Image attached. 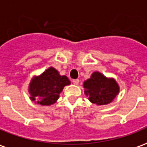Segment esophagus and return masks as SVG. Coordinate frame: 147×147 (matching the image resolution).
Returning <instances> with one entry per match:
<instances>
[{
    "instance_id": "1",
    "label": "esophagus",
    "mask_w": 147,
    "mask_h": 147,
    "mask_svg": "<svg viewBox=\"0 0 147 147\" xmlns=\"http://www.w3.org/2000/svg\"><path fill=\"white\" fill-rule=\"evenodd\" d=\"M73 82H74V85H78L79 84V80L78 79H75L73 81Z\"/></svg>"
}]
</instances>
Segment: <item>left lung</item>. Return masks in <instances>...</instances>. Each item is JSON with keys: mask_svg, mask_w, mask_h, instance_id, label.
Returning <instances> with one entry per match:
<instances>
[{"mask_svg": "<svg viewBox=\"0 0 147 147\" xmlns=\"http://www.w3.org/2000/svg\"><path fill=\"white\" fill-rule=\"evenodd\" d=\"M84 93L91 102L98 106L112 102L119 94L120 88L113 78H106L100 72H94L83 83Z\"/></svg>", "mask_w": 147, "mask_h": 147, "instance_id": "8db88e82", "label": "left lung"}]
</instances>
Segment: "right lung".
Masks as SVG:
<instances>
[{
  "label": "right lung",
  "mask_w": 147,
  "mask_h": 147,
  "mask_svg": "<svg viewBox=\"0 0 147 147\" xmlns=\"http://www.w3.org/2000/svg\"><path fill=\"white\" fill-rule=\"evenodd\" d=\"M70 83L66 76L60 75L56 69L49 67L39 76L32 78L28 89L29 98L41 106H51L59 98L64 87Z\"/></svg>",
  "instance_id": "obj_1"
}]
</instances>
